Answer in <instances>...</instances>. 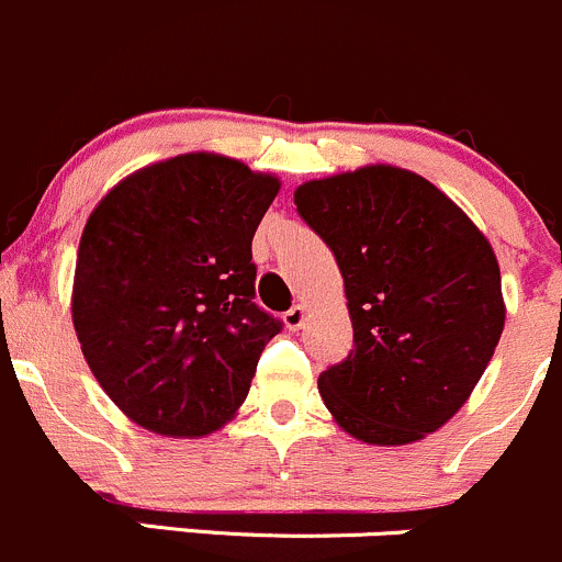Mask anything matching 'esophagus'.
<instances>
[{
  "instance_id": "obj_1",
  "label": "esophagus",
  "mask_w": 562,
  "mask_h": 562,
  "mask_svg": "<svg viewBox=\"0 0 562 562\" xmlns=\"http://www.w3.org/2000/svg\"><path fill=\"white\" fill-rule=\"evenodd\" d=\"M304 318H307V307H304V304H293L285 313V326L288 329H299V326L304 324Z\"/></svg>"
}]
</instances>
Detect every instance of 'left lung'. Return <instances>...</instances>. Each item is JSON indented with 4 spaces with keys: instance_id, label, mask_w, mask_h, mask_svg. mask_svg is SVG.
I'll list each match as a JSON object with an SVG mask.
<instances>
[{
    "instance_id": "left-lung-1",
    "label": "left lung",
    "mask_w": 562,
    "mask_h": 562,
    "mask_svg": "<svg viewBox=\"0 0 562 562\" xmlns=\"http://www.w3.org/2000/svg\"><path fill=\"white\" fill-rule=\"evenodd\" d=\"M293 203L346 285L353 348L318 379L335 423L384 448L442 428L505 326L488 238L431 181L390 165L307 181Z\"/></svg>"
}]
</instances>
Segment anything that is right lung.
I'll return each mask as SVG.
<instances>
[{"label": "right lung", "instance_id": "obj_1", "mask_svg": "<svg viewBox=\"0 0 562 562\" xmlns=\"http://www.w3.org/2000/svg\"><path fill=\"white\" fill-rule=\"evenodd\" d=\"M274 176L183 154L123 178L87 220L74 329L114 406L161 437L222 428L282 321L252 302V236Z\"/></svg>", "mask_w": 562, "mask_h": 562}]
</instances>
